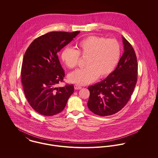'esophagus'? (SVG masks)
Instances as JSON below:
<instances>
[{
  "mask_svg": "<svg viewBox=\"0 0 158 158\" xmlns=\"http://www.w3.org/2000/svg\"><path fill=\"white\" fill-rule=\"evenodd\" d=\"M74 88H75V89H77V90H79V89H81L82 88H81V86H80L79 85L75 84V85H74Z\"/></svg>",
  "mask_w": 158,
  "mask_h": 158,
  "instance_id": "esophagus-1",
  "label": "esophagus"
}]
</instances>
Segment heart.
Returning a JSON list of instances; mask_svg holds the SVG:
<instances>
[{"label":"heart","mask_w":158,"mask_h":158,"mask_svg":"<svg viewBox=\"0 0 158 158\" xmlns=\"http://www.w3.org/2000/svg\"><path fill=\"white\" fill-rule=\"evenodd\" d=\"M77 50L66 47L61 58L69 69H75L80 59L86 58L85 69L69 74V80L78 85L90 83L98 77L110 75L117 66L121 56V46L115 39H106L97 36H89L77 44Z\"/></svg>","instance_id":"heart-1"}]
</instances>
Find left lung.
Segmentation results:
<instances>
[{
	"mask_svg": "<svg viewBox=\"0 0 158 158\" xmlns=\"http://www.w3.org/2000/svg\"><path fill=\"white\" fill-rule=\"evenodd\" d=\"M124 53L113 72L103 81L88 87V106L100 116L113 115L120 111L129 101L137 80L138 65L131 44L122 37Z\"/></svg>",
	"mask_w": 158,
	"mask_h": 158,
	"instance_id": "8db88e82",
	"label": "left lung"
}]
</instances>
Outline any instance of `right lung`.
I'll return each instance as SVG.
<instances>
[{
  "mask_svg": "<svg viewBox=\"0 0 158 158\" xmlns=\"http://www.w3.org/2000/svg\"><path fill=\"white\" fill-rule=\"evenodd\" d=\"M79 33H47L35 39L24 54L21 70L23 92L31 108L41 115L52 116L61 112L74 91L73 85L56 87L65 75L58 53Z\"/></svg>",
  "mask_w": 158,
  "mask_h": 158,
  "instance_id": "obj_1",
  "label": "right lung"
}]
</instances>
